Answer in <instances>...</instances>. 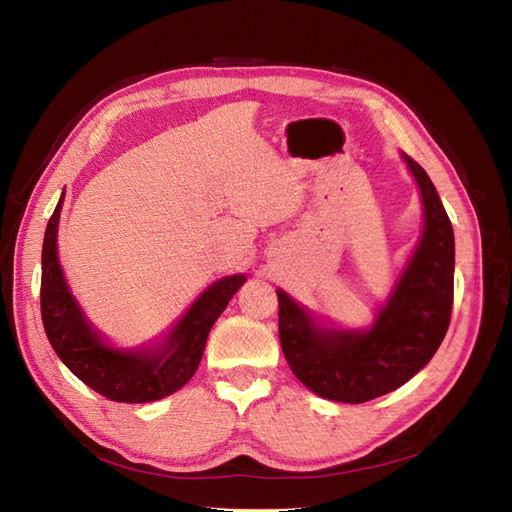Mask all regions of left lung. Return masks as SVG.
Masks as SVG:
<instances>
[{"instance_id":"obj_1","label":"left lung","mask_w":512,"mask_h":512,"mask_svg":"<svg viewBox=\"0 0 512 512\" xmlns=\"http://www.w3.org/2000/svg\"><path fill=\"white\" fill-rule=\"evenodd\" d=\"M421 188L425 232L391 301L365 333L320 331L277 290L280 342L286 361L309 391L344 404H365L418 374L451 324L455 237L451 220L425 170L404 156Z\"/></svg>"}]
</instances>
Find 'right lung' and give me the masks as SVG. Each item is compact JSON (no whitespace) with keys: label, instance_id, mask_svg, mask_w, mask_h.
I'll use <instances>...</instances> for the list:
<instances>
[{"label":"right lung","instance_id":"add662e5","mask_svg":"<svg viewBox=\"0 0 512 512\" xmlns=\"http://www.w3.org/2000/svg\"><path fill=\"white\" fill-rule=\"evenodd\" d=\"M64 196L51 215L42 245L40 312L46 337L61 361L89 389L123 404H145L179 391L203 359L213 322L220 318L245 275L215 282L181 318L158 352H123L100 342L70 297L57 262V222Z\"/></svg>","mask_w":512,"mask_h":512}]
</instances>
